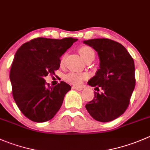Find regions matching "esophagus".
Wrapping results in <instances>:
<instances>
[{"label": "esophagus", "mask_w": 150, "mask_h": 150, "mask_svg": "<svg viewBox=\"0 0 150 150\" xmlns=\"http://www.w3.org/2000/svg\"><path fill=\"white\" fill-rule=\"evenodd\" d=\"M72 88L75 90H78V91H81V90L83 89V87L81 86H72Z\"/></svg>", "instance_id": "esophagus-1"}]
</instances>
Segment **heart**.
<instances>
[{"mask_svg": "<svg viewBox=\"0 0 150 150\" xmlns=\"http://www.w3.org/2000/svg\"><path fill=\"white\" fill-rule=\"evenodd\" d=\"M79 53L81 54V57L83 58L84 61L87 60L91 57H94V51L91 47L89 46L84 45L80 47L79 49ZM64 56L62 58L61 62H63ZM87 77V75L84 73H78V72H71L68 73L67 75L65 76V80L67 82L71 83L73 84H80L83 79H85Z\"/></svg>", "mask_w": 150, "mask_h": 150, "instance_id": "1", "label": "heart"}]
</instances>
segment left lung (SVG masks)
Here are the masks:
<instances>
[{"label": "left lung", "mask_w": 150, "mask_h": 150, "mask_svg": "<svg viewBox=\"0 0 150 150\" xmlns=\"http://www.w3.org/2000/svg\"><path fill=\"white\" fill-rule=\"evenodd\" d=\"M83 43L92 47L100 59V69L88 84L103 91L94 93L86 108L97 121L110 122L124 114L129 105L136 85L134 61L125 47L114 40L92 39Z\"/></svg>", "instance_id": "left-lung-1"}]
</instances>
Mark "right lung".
I'll return each mask as SVG.
<instances>
[{
  "mask_svg": "<svg viewBox=\"0 0 150 150\" xmlns=\"http://www.w3.org/2000/svg\"><path fill=\"white\" fill-rule=\"evenodd\" d=\"M77 40L39 37L24 43L16 52L9 75L13 97L20 111L31 121H48L60 109L71 86L61 81L51 87L45 77L55 74L60 67V57Z\"/></svg>",
  "mask_w": 150,
  "mask_h": 150,
  "instance_id": "obj_1",
  "label": "right lung"
}]
</instances>
